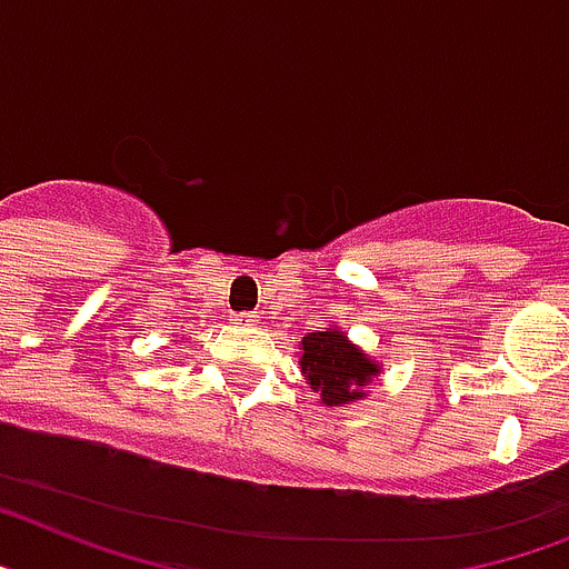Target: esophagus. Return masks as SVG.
I'll list each match as a JSON object with an SVG mask.
<instances>
[{
    "label": "esophagus",
    "mask_w": 569,
    "mask_h": 569,
    "mask_svg": "<svg viewBox=\"0 0 569 569\" xmlns=\"http://www.w3.org/2000/svg\"><path fill=\"white\" fill-rule=\"evenodd\" d=\"M232 322L234 326H252V322H258L256 313H232Z\"/></svg>",
    "instance_id": "34e87169"
}]
</instances>
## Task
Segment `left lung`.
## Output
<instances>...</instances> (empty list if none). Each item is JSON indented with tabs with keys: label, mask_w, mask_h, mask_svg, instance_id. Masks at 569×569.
I'll return each instance as SVG.
<instances>
[{
	"label": "left lung",
	"mask_w": 569,
	"mask_h": 569,
	"mask_svg": "<svg viewBox=\"0 0 569 569\" xmlns=\"http://www.w3.org/2000/svg\"><path fill=\"white\" fill-rule=\"evenodd\" d=\"M302 349L305 355L299 363H302L305 378L328 407L360 401L372 375H378V366L366 358L363 351L355 349L337 328L308 335L302 340Z\"/></svg>",
	"instance_id": "8db88e82"
}]
</instances>
